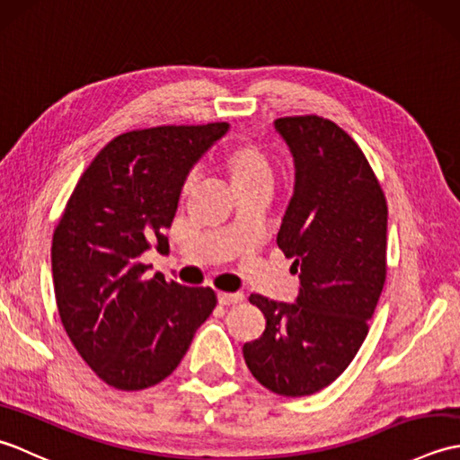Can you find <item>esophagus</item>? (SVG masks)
I'll return each instance as SVG.
<instances>
[{
	"mask_svg": "<svg viewBox=\"0 0 460 460\" xmlns=\"http://www.w3.org/2000/svg\"><path fill=\"white\" fill-rule=\"evenodd\" d=\"M217 300H219L221 306H231V305H237V302H241L243 295H239V292H237V295H231V292H219Z\"/></svg>",
	"mask_w": 460,
	"mask_h": 460,
	"instance_id": "esophagus-1",
	"label": "esophagus"
}]
</instances>
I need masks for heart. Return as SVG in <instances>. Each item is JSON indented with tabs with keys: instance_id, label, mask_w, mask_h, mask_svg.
<instances>
[{
	"instance_id": "heart-1",
	"label": "heart",
	"mask_w": 460,
	"mask_h": 460,
	"mask_svg": "<svg viewBox=\"0 0 460 460\" xmlns=\"http://www.w3.org/2000/svg\"><path fill=\"white\" fill-rule=\"evenodd\" d=\"M217 164L221 172L227 175L231 188L235 193L243 191H262L269 193L275 181V164L270 155L251 142H231L223 146L217 154ZM191 190V181H185L181 193Z\"/></svg>"
}]
</instances>
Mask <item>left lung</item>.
Listing matches in <instances>:
<instances>
[{"label": "left lung", "instance_id": "left-lung-1", "mask_svg": "<svg viewBox=\"0 0 460 460\" xmlns=\"http://www.w3.org/2000/svg\"><path fill=\"white\" fill-rule=\"evenodd\" d=\"M275 128L295 155V195L277 245L295 259L300 292L282 305L251 295L265 332L243 346L261 385L285 397L330 385L364 344L387 272V201L351 136L316 114Z\"/></svg>", "mask_w": 460, "mask_h": 460}]
</instances>
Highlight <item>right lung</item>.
Instances as JSON below:
<instances>
[{
	"mask_svg": "<svg viewBox=\"0 0 460 460\" xmlns=\"http://www.w3.org/2000/svg\"><path fill=\"white\" fill-rule=\"evenodd\" d=\"M227 122L154 126L116 136L96 154L53 233L51 262L66 336L106 385L138 392L168 377L217 296L165 282L140 261L170 251L181 185Z\"/></svg>",
	"mask_w": 460,
	"mask_h": 460,
	"instance_id": "obj_1",
	"label": "right lung"
}]
</instances>
